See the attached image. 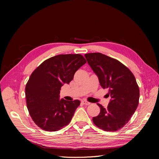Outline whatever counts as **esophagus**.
I'll return each mask as SVG.
<instances>
[{
    "mask_svg": "<svg viewBox=\"0 0 159 159\" xmlns=\"http://www.w3.org/2000/svg\"><path fill=\"white\" fill-rule=\"evenodd\" d=\"M81 103L82 104H84V105H90V103L89 102H87V101H82V102H81Z\"/></svg>",
    "mask_w": 159,
    "mask_h": 159,
    "instance_id": "1",
    "label": "esophagus"
}]
</instances>
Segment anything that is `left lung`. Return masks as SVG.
Wrapping results in <instances>:
<instances>
[{"label": "left lung", "mask_w": 159, "mask_h": 159, "mask_svg": "<svg viewBox=\"0 0 159 159\" xmlns=\"http://www.w3.org/2000/svg\"><path fill=\"white\" fill-rule=\"evenodd\" d=\"M88 63L98 76L100 85L111 96L107 108L98 104L100 113L93 117L96 126L105 131H117L127 124L139 105V88L134 75L116 59L102 53L85 54Z\"/></svg>", "instance_id": "8db88e82"}]
</instances>
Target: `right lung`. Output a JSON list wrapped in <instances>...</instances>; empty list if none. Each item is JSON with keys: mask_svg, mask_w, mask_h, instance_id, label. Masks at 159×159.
<instances>
[{"mask_svg": "<svg viewBox=\"0 0 159 159\" xmlns=\"http://www.w3.org/2000/svg\"><path fill=\"white\" fill-rule=\"evenodd\" d=\"M85 63L81 54H61L47 59L34 70L25 95L28 110L36 125L46 131H57L70 123L80 102L60 100L61 88L69 84Z\"/></svg>", "mask_w": 159, "mask_h": 159, "instance_id": "1", "label": "right lung"}]
</instances>
